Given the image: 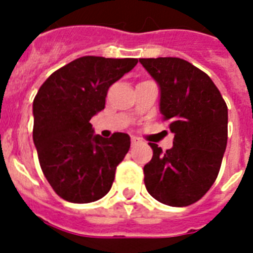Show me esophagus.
Listing matches in <instances>:
<instances>
[{
	"label": "esophagus",
	"mask_w": 253,
	"mask_h": 253,
	"mask_svg": "<svg viewBox=\"0 0 253 253\" xmlns=\"http://www.w3.org/2000/svg\"><path fill=\"white\" fill-rule=\"evenodd\" d=\"M139 143H140V139L139 138H136V136H132V138H131V144H132V146H138Z\"/></svg>",
	"instance_id": "obj_1"
}]
</instances>
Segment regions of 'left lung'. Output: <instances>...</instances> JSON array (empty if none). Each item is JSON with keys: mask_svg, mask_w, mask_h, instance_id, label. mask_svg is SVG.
<instances>
[{"mask_svg": "<svg viewBox=\"0 0 253 253\" xmlns=\"http://www.w3.org/2000/svg\"><path fill=\"white\" fill-rule=\"evenodd\" d=\"M160 86V111L174 134L163 152L155 143L144 184L162 204L182 208L208 193L227 146V105L210 77L180 57L139 59Z\"/></svg>", "mask_w": 253, "mask_h": 253, "instance_id": "left-lung-1", "label": "left lung"}]
</instances>
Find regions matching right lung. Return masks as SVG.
Returning a JSON list of instances; mask_svg holds the SVG:
<instances>
[{
	"label": "right lung",
	"mask_w": 253,
	"mask_h": 253,
	"mask_svg": "<svg viewBox=\"0 0 253 253\" xmlns=\"http://www.w3.org/2000/svg\"><path fill=\"white\" fill-rule=\"evenodd\" d=\"M136 63L128 57H79L39 87L33 103L34 144L43 174L63 200L89 204L110 190L130 136L93 135L90 119L105 107L109 87Z\"/></svg>",
	"instance_id": "right-lung-1"
}]
</instances>
